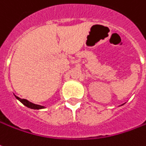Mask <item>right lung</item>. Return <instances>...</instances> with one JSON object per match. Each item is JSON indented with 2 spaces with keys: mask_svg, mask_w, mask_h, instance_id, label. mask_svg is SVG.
I'll return each instance as SVG.
<instances>
[{
  "mask_svg": "<svg viewBox=\"0 0 146 146\" xmlns=\"http://www.w3.org/2000/svg\"><path fill=\"white\" fill-rule=\"evenodd\" d=\"M16 98L18 100H20L21 102L25 106L30 108H32V109H41V108H44L43 106H41V105H38V104H33V103L28 101V100H25V99H21L19 98L18 96H16Z\"/></svg>",
  "mask_w": 146,
  "mask_h": 146,
  "instance_id": "1",
  "label": "right lung"
}]
</instances>
